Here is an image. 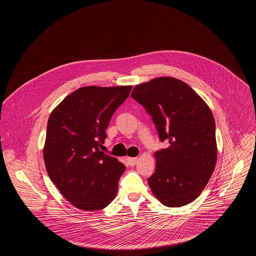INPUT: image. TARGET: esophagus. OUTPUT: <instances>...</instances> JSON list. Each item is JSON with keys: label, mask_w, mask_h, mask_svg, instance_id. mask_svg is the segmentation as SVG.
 Here are the masks:
<instances>
[{"label": "esophagus", "mask_w": 256, "mask_h": 256, "mask_svg": "<svg viewBox=\"0 0 256 256\" xmlns=\"http://www.w3.org/2000/svg\"><path fill=\"white\" fill-rule=\"evenodd\" d=\"M126 161H128V165H130V166H134V165L136 164V162H138V159H136V158L128 157Z\"/></svg>", "instance_id": "34e87169"}]
</instances>
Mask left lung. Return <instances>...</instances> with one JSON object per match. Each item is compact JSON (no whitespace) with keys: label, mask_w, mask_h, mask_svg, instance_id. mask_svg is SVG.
<instances>
[{"label":"left lung","mask_w":256,"mask_h":256,"mask_svg":"<svg viewBox=\"0 0 256 256\" xmlns=\"http://www.w3.org/2000/svg\"><path fill=\"white\" fill-rule=\"evenodd\" d=\"M132 97L152 116L161 142L156 168L148 182L166 206L194 202L202 194L216 162V126L206 103L186 83L159 77L136 85Z\"/></svg>","instance_id":"obj_1"}]
</instances>
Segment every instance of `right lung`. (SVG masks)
I'll list each match as a JSON object with an SVG mask.
<instances>
[{
  "label": "right lung",
  "instance_id": "add662e5",
  "mask_svg": "<svg viewBox=\"0 0 256 256\" xmlns=\"http://www.w3.org/2000/svg\"><path fill=\"white\" fill-rule=\"evenodd\" d=\"M132 88H79L50 116L44 148L46 168L56 188L77 208L102 210L116 196L126 166L100 149L109 120Z\"/></svg>",
  "mask_w": 256,
  "mask_h": 256
}]
</instances>
